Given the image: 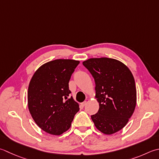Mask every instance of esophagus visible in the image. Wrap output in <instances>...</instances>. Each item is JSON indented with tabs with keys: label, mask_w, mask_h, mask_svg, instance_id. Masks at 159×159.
<instances>
[{
	"label": "esophagus",
	"mask_w": 159,
	"mask_h": 159,
	"mask_svg": "<svg viewBox=\"0 0 159 159\" xmlns=\"http://www.w3.org/2000/svg\"><path fill=\"white\" fill-rule=\"evenodd\" d=\"M87 103H88V102H87V101H84L83 102H82V103H81V106H83V107L85 106V105H87Z\"/></svg>",
	"instance_id": "34e87169"
}]
</instances>
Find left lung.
<instances>
[{
	"label": "left lung",
	"mask_w": 159,
	"mask_h": 159,
	"mask_svg": "<svg viewBox=\"0 0 159 159\" xmlns=\"http://www.w3.org/2000/svg\"><path fill=\"white\" fill-rule=\"evenodd\" d=\"M83 65L94 77L98 112L91 116L95 127L105 134L119 132L126 125L136 105L135 80L122 62L110 58H92Z\"/></svg>",
	"instance_id": "8db88e82"
}]
</instances>
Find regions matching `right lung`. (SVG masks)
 Listing matches in <instances>:
<instances>
[{
  "instance_id": "1",
  "label": "right lung",
  "mask_w": 159,
  "mask_h": 159,
  "mask_svg": "<svg viewBox=\"0 0 159 159\" xmlns=\"http://www.w3.org/2000/svg\"><path fill=\"white\" fill-rule=\"evenodd\" d=\"M80 61L57 59L42 65L28 87V109L40 129L52 135L69 129L79 105L73 98L69 81Z\"/></svg>"
}]
</instances>
